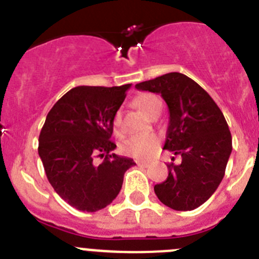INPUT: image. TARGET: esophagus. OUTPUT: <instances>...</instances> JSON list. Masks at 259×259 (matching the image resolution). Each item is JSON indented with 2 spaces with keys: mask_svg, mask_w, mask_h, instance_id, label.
<instances>
[{
  "mask_svg": "<svg viewBox=\"0 0 259 259\" xmlns=\"http://www.w3.org/2000/svg\"><path fill=\"white\" fill-rule=\"evenodd\" d=\"M137 165H139V166H141V168H149L150 166L149 162H145V161H137Z\"/></svg>",
  "mask_w": 259,
  "mask_h": 259,
  "instance_id": "34e87169",
  "label": "esophagus"
}]
</instances>
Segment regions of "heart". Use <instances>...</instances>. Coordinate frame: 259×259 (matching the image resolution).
<instances>
[{
  "instance_id": "b5f03b06",
  "label": "heart",
  "mask_w": 259,
  "mask_h": 259,
  "mask_svg": "<svg viewBox=\"0 0 259 259\" xmlns=\"http://www.w3.org/2000/svg\"><path fill=\"white\" fill-rule=\"evenodd\" d=\"M135 104L146 115H150L154 110L161 109V102H160L159 98L154 94H150V93H142V94L137 95L135 98ZM113 130L117 134H120V131H122L120 112H117L113 117ZM159 145L160 139L155 134L135 135V136L127 139L120 145V151L127 155V156L145 160L154 155Z\"/></svg>"
}]
</instances>
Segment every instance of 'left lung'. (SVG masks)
Listing matches in <instances>:
<instances>
[{
  "mask_svg": "<svg viewBox=\"0 0 259 259\" xmlns=\"http://www.w3.org/2000/svg\"><path fill=\"white\" fill-rule=\"evenodd\" d=\"M162 97L169 108L164 150L181 155L168 164V178L154 187L165 206L177 211L199 207L218 189L231 154V134L220 108L196 81L170 72L136 85Z\"/></svg>",
  "mask_w": 259,
  "mask_h": 259,
  "instance_id": "left-lung-1",
  "label": "left lung"
}]
</instances>
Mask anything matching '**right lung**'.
Masks as SVG:
<instances>
[{
    "label": "right lung",
    "mask_w": 259,
    "mask_h": 259,
    "mask_svg": "<svg viewBox=\"0 0 259 259\" xmlns=\"http://www.w3.org/2000/svg\"><path fill=\"white\" fill-rule=\"evenodd\" d=\"M131 83L122 86H77L49 110L38 152L54 191L68 205L95 212L107 207L122 188L134 159L110 154L113 117ZM104 157L95 164V157Z\"/></svg>",
    "instance_id": "1"
}]
</instances>
